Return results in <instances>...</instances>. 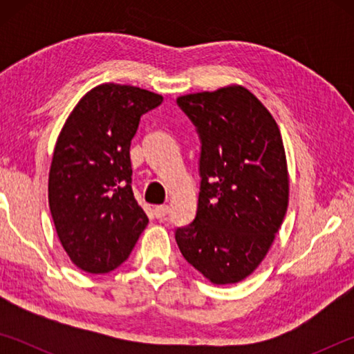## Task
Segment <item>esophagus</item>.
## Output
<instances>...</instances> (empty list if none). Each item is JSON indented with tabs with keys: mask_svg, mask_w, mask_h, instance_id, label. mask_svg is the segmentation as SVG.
<instances>
[{
	"mask_svg": "<svg viewBox=\"0 0 354 354\" xmlns=\"http://www.w3.org/2000/svg\"><path fill=\"white\" fill-rule=\"evenodd\" d=\"M169 214V206H156L154 207V215H156V218H159V220H164L165 218V215Z\"/></svg>",
	"mask_w": 354,
	"mask_h": 354,
	"instance_id": "obj_1",
	"label": "esophagus"
}]
</instances>
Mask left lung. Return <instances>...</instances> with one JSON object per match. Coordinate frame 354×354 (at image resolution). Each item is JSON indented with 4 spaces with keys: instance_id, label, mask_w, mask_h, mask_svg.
Returning <instances> with one entry per match:
<instances>
[{
    "instance_id": "left-lung-1",
    "label": "left lung",
    "mask_w": 354,
    "mask_h": 354,
    "mask_svg": "<svg viewBox=\"0 0 354 354\" xmlns=\"http://www.w3.org/2000/svg\"><path fill=\"white\" fill-rule=\"evenodd\" d=\"M176 101L201 140L196 217L178 227L176 243L211 283L236 284L266 257L287 212L283 137L267 107L242 86Z\"/></svg>"
}]
</instances>
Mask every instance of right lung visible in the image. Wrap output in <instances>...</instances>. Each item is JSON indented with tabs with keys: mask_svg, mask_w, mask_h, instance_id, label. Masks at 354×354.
<instances>
[{
	"mask_svg": "<svg viewBox=\"0 0 354 354\" xmlns=\"http://www.w3.org/2000/svg\"><path fill=\"white\" fill-rule=\"evenodd\" d=\"M162 95L122 84H101L80 100L53 153L48 203L71 262L107 273L128 259L148 217L131 187L129 147L140 117Z\"/></svg>",
	"mask_w": 354,
	"mask_h": 354,
	"instance_id": "add662e5",
	"label": "right lung"
}]
</instances>
